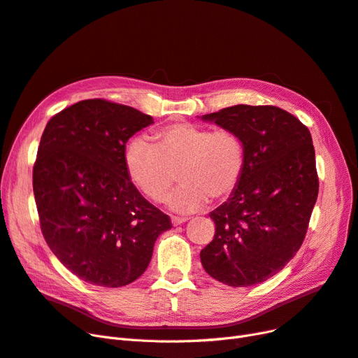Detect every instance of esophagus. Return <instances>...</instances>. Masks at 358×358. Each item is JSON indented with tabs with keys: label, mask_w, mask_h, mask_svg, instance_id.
Segmentation results:
<instances>
[{
	"label": "esophagus",
	"mask_w": 358,
	"mask_h": 358,
	"mask_svg": "<svg viewBox=\"0 0 358 358\" xmlns=\"http://www.w3.org/2000/svg\"><path fill=\"white\" fill-rule=\"evenodd\" d=\"M188 220V217H180V216H171V224L173 225H182V224H185V222Z\"/></svg>",
	"instance_id": "obj_1"
}]
</instances>
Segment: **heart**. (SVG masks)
<instances>
[{
	"label": "heart",
	"mask_w": 358,
	"mask_h": 358,
	"mask_svg": "<svg viewBox=\"0 0 358 358\" xmlns=\"http://www.w3.org/2000/svg\"><path fill=\"white\" fill-rule=\"evenodd\" d=\"M134 138L126 148L130 179L148 196L166 200L179 171L180 187L167 199L170 210L192 213L208 200H227L240 187L245 148L236 131L173 122L152 136Z\"/></svg>",
	"instance_id": "1"
}]
</instances>
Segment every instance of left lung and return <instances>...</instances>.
Wrapping results in <instances>:
<instances>
[{
  "mask_svg": "<svg viewBox=\"0 0 358 358\" xmlns=\"http://www.w3.org/2000/svg\"><path fill=\"white\" fill-rule=\"evenodd\" d=\"M236 131L245 148L240 187L210 219L215 237L200 253L206 273L231 287L259 285L296 255L318 195L311 133L277 106L236 105L203 115Z\"/></svg>",
  "mask_w": 358,
  "mask_h": 358,
  "instance_id": "1",
  "label": "left lung"
}]
</instances>
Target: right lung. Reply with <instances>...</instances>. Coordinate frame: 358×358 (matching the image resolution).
<instances>
[{
    "mask_svg": "<svg viewBox=\"0 0 358 358\" xmlns=\"http://www.w3.org/2000/svg\"><path fill=\"white\" fill-rule=\"evenodd\" d=\"M131 106L89 99L47 122L34 164V195L43 236L72 274L101 287L139 278L167 215L130 180L126 143L152 124Z\"/></svg>",
    "mask_w": 358,
    "mask_h": 358,
    "instance_id": "right-lung-1",
    "label": "right lung"
}]
</instances>
